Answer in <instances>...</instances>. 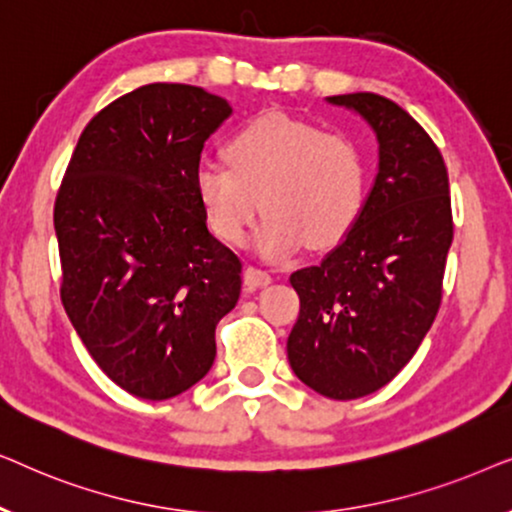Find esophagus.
<instances>
[{"label": "esophagus", "instance_id": "1", "mask_svg": "<svg viewBox=\"0 0 512 512\" xmlns=\"http://www.w3.org/2000/svg\"><path fill=\"white\" fill-rule=\"evenodd\" d=\"M270 282H272V277H270L268 270L254 268V265H249V268L244 270V284H247L249 289H258V286H268Z\"/></svg>", "mask_w": 512, "mask_h": 512}]
</instances>
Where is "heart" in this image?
Returning <instances> with one entry per match:
<instances>
[{
    "label": "heart",
    "instance_id": "b5f03b06",
    "mask_svg": "<svg viewBox=\"0 0 512 512\" xmlns=\"http://www.w3.org/2000/svg\"><path fill=\"white\" fill-rule=\"evenodd\" d=\"M223 156L228 167L202 165L195 172L202 212L223 242L242 244L258 209L268 214L254 240L265 258L291 256L303 242L310 249L335 247L359 219L366 160L345 135L265 114L244 125Z\"/></svg>",
    "mask_w": 512,
    "mask_h": 512
}]
</instances>
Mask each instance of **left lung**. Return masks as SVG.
I'll use <instances>...</instances> for the list:
<instances>
[{
	"mask_svg": "<svg viewBox=\"0 0 512 512\" xmlns=\"http://www.w3.org/2000/svg\"><path fill=\"white\" fill-rule=\"evenodd\" d=\"M326 102L373 128L377 174L338 247L291 275L300 314L286 354L307 387L352 401L394 380L436 319L454 230L450 181L438 146L396 102L375 93Z\"/></svg>",
	"mask_w": 512,
	"mask_h": 512,
	"instance_id": "1",
	"label": "left lung"
}]
</instances>
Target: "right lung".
I'll return each mask as SVG.
<instances>
[{"mask_svg":"<svg viewBox=\"0 0 512 512\" xmlns=\"http://www.w3.org/2000/svg\"><path fill=\"white\" fill-rule=\"evenodd\" d=\"M230 114L198 86L132 90L81 132L55 200L67 317L104 375L146 401L209 373L240 298V258L195 193L202 146Z\"/></svg>","mask_w":512,"mask_h":512,"instance_id":"right-lung-1","label":"right lung"}]
</instances>
